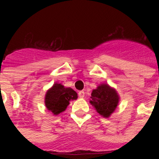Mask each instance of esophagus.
<instances>
[{"mask_svg":"<svg viewBox=\"0 0 159 159\" xmlns=\"http://www.w3.org/2000/svg\"><path fill=\"white\" fill-rule=\"evenodd\" d=\"M78 96H79V97H81V98H83V97H85L84 91H80V92H78Z\"/></svg>","mask_w":159,"mask_h":159,"instance_id":"obj_1","label":"esophagus"}]
</instances>
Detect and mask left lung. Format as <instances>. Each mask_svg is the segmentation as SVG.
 <instances>
[{
	"label": "left lung",
	"instance_id": "obj_1",
	"mask_svg": "<svg viewBox=\"0 0 159 159\" xmlns=\"http://www.w3.org/2000/svg\"><path fill=\"white\" fill-rule=\"evenodd\" d=\"M119 101L120 97L116 89L108 84H101L92 91L90 103L94 106L97 113L108 118L116 109Z\"/></svg>",
	"mask_w": 159,
	"mask_h": 159
}]
</instances>
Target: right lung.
<instances>
[{"mask_svg": "<svg viewBox=\"0 0 159 159\" xmlns=\"http://www.w3.org/2000/svg\"><path fill=\"white\" fill-rule=\"evenodd\" d=\"M77 99V92L70 87H65L60 83H54L45 94L46 108L57 116L67 109L70 101Z\"/></svg>", "mask_w": 159, "mask_h": 159, "instance_id": "obj_1", "label": "right lung"}]
</instances>
